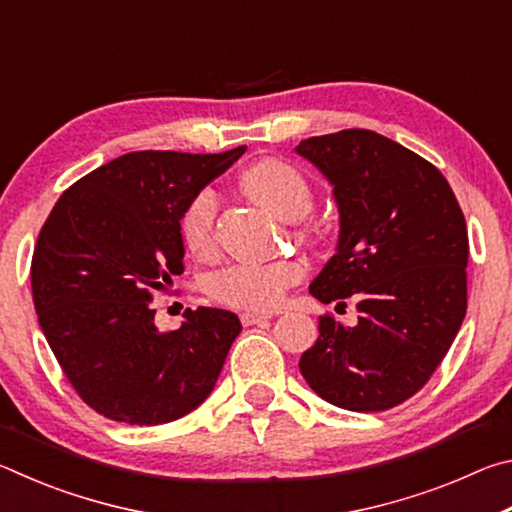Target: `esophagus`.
<instances>
[{
    "label": "esophagus",
    "instance_id": "esophagus-1",
    "mask_svg": "<svg viewBox=\"0 0 512 512\" xmlns=\"http://www.w3.org/2000/svg\"><path fill=\"white\" fill-rule=\"evenodd\" d=\"M273 316L271 314H259V311H244L241 314V323H244L246 327L250 325H262V323H268Z\"/></svg>",
    "mask_w": 512,
    "mask_h": 512
}]
</instances>
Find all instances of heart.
<instances>
[{
    "label": "heart",
    "mask_w": 512,
    "mask_h": 512,
    "mask_svg": "<svg viewBox=\"0 0 512 512\" xmlns=\"http://www.w3.org/2000/svg\"><path fill=\"white\" fill-rule=\"evenodd\" d=\"M239 185L257 205L282 221H300L311 210L314 192L305 173L284 160H259L241 173ZM216 194L201 189L180 216V235L189 253L207 255L214 244ZM302 277L293 259L266 264H232L207 277L205 289L221 305L235 309H273Z\"/></svg>",
    "instance_id": "b5f03b06"
}]
</instances>
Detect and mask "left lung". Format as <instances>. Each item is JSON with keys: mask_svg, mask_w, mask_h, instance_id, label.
<instances>
[{"mask_svg": "<svg viewBox=\"0 0 512 512\" xmlns=\"http://www.w3.org/2000/svg\"><path fill=\"white\" fill-rule=\"evenodd\" d=\"M296 153L323 173L339 207L336 253L309 293L325 305L354 296L359 309L354 327L318 320L300 372L341 409H393L427 384L463 325V212L443 173L379 133L309 137Z\"/></svg>", "mask_w": 512, "mask_h": 512, "instance_id": "8db88e82", "label": "left lung"}]
</instances>
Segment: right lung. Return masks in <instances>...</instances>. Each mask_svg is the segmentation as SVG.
<instances>
[{
  "instance_id": "1",
  "label": "right lung",
  "mask_w": 512,
  "mask_h": 512,
  "mask_svg": "<svg viewBox=\"0 0 512 512\" xmlns=\"http://www.w3.org/2000/svg\"><path fill=\"white\" fill-rule=\"evenodd\" d=\"M244 151L119 155L76 180L42 225L31 262L38 323L69 384L106 418L164 424L212 393L239 318L198 307L160 332L151 300L183 273L187 203Z\"/></svg>"
}]
</instances>
